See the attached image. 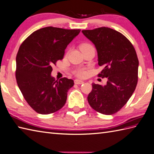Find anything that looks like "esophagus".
Segmentation results:
<instances>
[{
  "mask_svg": "<svg viewBox=\"0 0 154 154\" xmlns=\"http://www.w3.org/2000/svg\"><path fill=\"white\" fill-rule=\"evenodd\" d=\"M74 84H84V82L82 80H75Z\"/></svg>",
  "mask_w": 154,
  "mask_h": 154,
  "instance_id": "esophagus-1",
  "label": "esophagus"
}]
</instances>
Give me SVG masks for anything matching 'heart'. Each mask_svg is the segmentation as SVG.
I'll list each match as a JSON object with an SVG mask.
<instances>
[{
  "instance_id": "obj_1",
  "label": "heart",
  "mask_w": 154,
  "mask_h": 154,
  "mask_svg": "<svg viewBox=\"0 0 154 154\" xmlns=\"http://www.w3.org/2000/svg\"><path fill=\"white\" fill-rule=\"evenodd\" d=\"M92 47V46L88 43H83L80 45V49L81 51H83L86 49ZM74 73L75 75H76L78 77L80 78H84L86 76V71L85 70L84 68H77V69L74 71Z\"/></svg>"
}]
</instances>
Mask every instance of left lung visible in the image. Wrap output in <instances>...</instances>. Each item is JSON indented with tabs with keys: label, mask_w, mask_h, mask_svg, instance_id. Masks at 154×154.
Returning <instances> with one entry per match:
<instances>
[{
	"label": "left lung",
	"mask_w": 154,
	"mask_h": 154,
	"mask_svg": "<svg viewBox=\"0 0 154 154\" xmlns=\"http://www.w3.org/2000/svg\"><path fill=\"white\" fill-rule=\"evenodd\" d=\"M82 32L94 44L98 64L103 66L99 77L107 78L104 86L92 84L89 104L100 113H116L126 103L138 82V59L132 43L120 32L106 27Z\"/></svg>",
	"instance_id": "obj_1"
}]
</instances>
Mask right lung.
Segmentation results:
<instances>
[{
    "mask_svg": "<svg viewBox=\"0 0 154 154\" xmlns=\"http://www.w3.org/2000/svg\"><path fill=\"white\" fill-rule=\"evenodd\" d=\"M80 29L46 27L33 32L20 45L16 56V78L26 101L34 111L47 115L65 104L74 81H58L51 76L53 65L62 60L66 47Z\"/></svg>",
    "mask_w": 154,
    "mask_h": 154,
    "instance_id": "1",
    "label": "right lung"
}]
</instances>
